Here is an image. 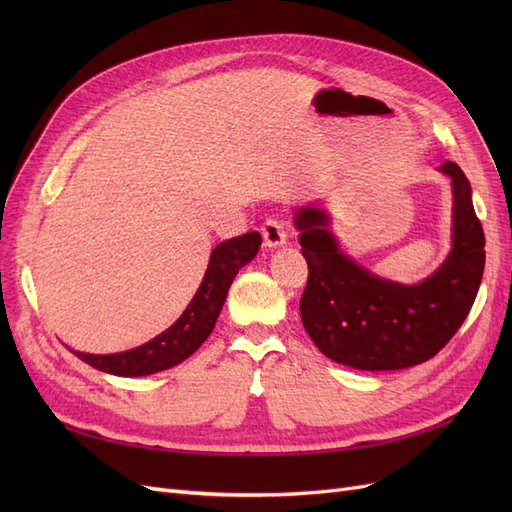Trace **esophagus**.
I'll return each instance as SVG.
<instances>
[{"instance_id":"esophagus-1","label":"esophagus","mask_w":512,"mask_h":512,"mask_svg":"<svg viewBox=\"0 0 512 512\" xmlns=\"http://www.w3.org/2000/svg\"><path fill=\"white\" fill-rule=\"evenodd\" d=\"M260 230H262V239H265L267 247H280L288 239L286 224L277 218H269L265 224H262Z\"/></svg>"}]
</instances>
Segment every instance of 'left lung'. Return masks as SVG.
<instances>
[{
  "instance_id": "left-lung-1",
  "label": "left lung",
  "mask_w": 512,
  "mask_h": 512,
  "mask_svg": "<svg viewBox=\"0 0 512 512\" xmlns=\"http://www.w3.org/2000/svg\"><path fill=\"white\" fill-rule=\"evenodd\" d=\"M453 185V247L418 284L367 271L339 250L329 213L303 207L294 215L307 260L301 320L318 350L354 369H406L436 356L468 318L485 269V232L468 177L455 162L440 166Z\"/></svg>"
}]
</instances>
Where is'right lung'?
Wrapping results in <instances>:
<instances>
[{"mask_svg":"<svg viewBox=\"0 0 512 512\" xmlns=\"http://www.w3.org/2000/svg\"><path fill=\"white\" fill-rule=\"evenodd\" d=\"M260 243V235L252 230L213 247L209 267L194 299L185 307L177 322L170 324L158 337H153L151 342L115 354L72 352L87 365L123 378L158 374V371L179 365L203 346L205 339L211 335L232 280H235L241 267L252 262L260 250Z\"/></svg>","mask_w":512,"mask_h":512,"instance_id":"obj_1","label":"right lung"}]
</instances>
